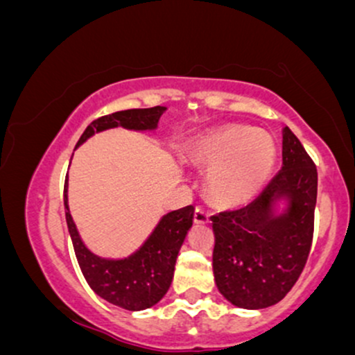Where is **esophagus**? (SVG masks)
Returning a JSON list of instances; mask_svg holds the SVG:
<instances>
[{
  "instance_id": "34e87169",
  "label": "esophagus",
  "mask_w": 355,
  "mask_h": 355,
  "mask_svg": "<svg viewBox=\"0 0 355 355\" xmlns=\"http://www.w3.org/2000/svg\"><path fill=\"white\" fill-rule=\"evenodd\" d=\"M209 220H210L209 211L202 209V207H197V209H195V214H193L195 223H209Z\"/></svg>"
}]
</instances>
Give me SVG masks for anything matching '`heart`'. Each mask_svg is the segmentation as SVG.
Returning <instances> with one entry per match:
<instances>
[{"label":"heart","mask_w":355,"mask_h":355,"mask_svg":"<svg viewBox=\"0 0 355 355\" xmlns=\"http://www.w3.org/2000/svg\"><path fill=\"white\" fill-rule=\"evenodd\" d=\"M277 146L267 133L250 126L229 125L200 137L191 162L211 170L207 193L220 207H240L263 189L275 165Z\"/></svg>","instance_id":"1"}]
</instances>
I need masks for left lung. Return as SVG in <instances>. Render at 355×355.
Wrapping results in <instances>:
<instances>
[{"label": "left lung", "mask_w": 355, "mask_h": 355, "mask_svg": "<svg viewBox=\"0 0 355 355\" xmlns=\"http://www.w3.org/2000/svg\"><path fill=\"white\" fill-rule=\"evenodd\" d=\"M284 196L289 209L274 216L275 202ZM315 202V164L285 126L282 170L247 207L211 217L214 275L220 294L240 309L280 302L311 254Z\"/></svg>", "instance_id": "8db88e82"}]
</instances>
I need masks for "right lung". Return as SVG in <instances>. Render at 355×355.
Instances as JSON below:
<instances>
[{
  "instance_id": "right-lung-1",
  "label": "right lung",
  "mask_w": 355,
  "mask_h": 355,
  "mask_svg": "<svg viewBox=\"0 0 355 355\" xmlns=\"http://www.w3.org/2000/svg\"><path fill=\"white\" fill-rule=\"evenodd\" d=\"M166 112L165 107L133 108L93 120L80 137V146L101 130L123 126L128 130H153ZM68 178L64 180V215L76 260L92 291L107 302L125 311H144L160 302L172 284L178 252L193 223V205L166 214L148 240L123 260H107L93 255L81 242L68 210Z\"/></svg>"
}]
</instances>
